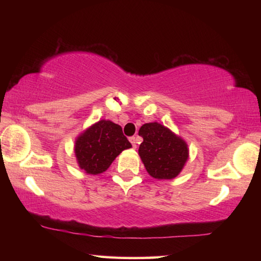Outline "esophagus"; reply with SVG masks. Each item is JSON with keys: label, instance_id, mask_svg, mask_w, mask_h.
Here are the masks:
<instances>
[{"label": "esophagus", "instance_id": "34e87169", "mask_svg": "<svg viewBox=\"0 0 261 261\" xmlns=\"http://www.w3.org/2000/svg\"><path fill=\"white\" fill-rule=\"evenodd\" d=\"M130 143L132 144V147L134 148H137V144H138V141H139V138L138 137H130Z\"/></svg>", "mask_w": 261, "mask_h": 261}]
</instances>
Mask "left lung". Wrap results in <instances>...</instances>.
I'll list each match as a JSON object with an SVG mask.
<instances>
[{"mask_svg":"<svg viewBox=\"0 0 261 261\" xmlns=\"http://www.w3.org/2000/svg\"><path fill=\"white\" fill-rule=\"evenodd\" d=\"M139 136L144 140L138 153L147 173L156 179L175 178L188 161L187 143L158 122L144 124Z\"/></svg>","mask_w":261,"mask_h":261,"instance_id":"8db88e82","label":"left lung"}]
</instances>
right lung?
I'll list each match as a JSON object with an SVG mask.
<instances>
[{
  "label": "right lung",
  "instance_id": "obj_1",
  "mask_svg": "<svg viewBox=\"0 0 261 261\" xmlns=\"http://www.w3.org/2000/svg\"><path fill=\"white\" fill-rule=\"evenodd\" d=\"M130 147L132 145L120 125L101 120L77 137L74 154L81 169L86 174L98 175L108 169L118 154Z\"/></svg>",
  "mask_w": 261,
  "mask_h": 261
}]
</instances>
